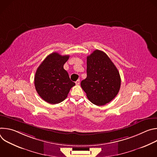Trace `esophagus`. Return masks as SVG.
Segmentation results:
<instances>
[{"label":"esophagus","instance_id":"obj_1","mask_svg":"<svg viewBox=\"0 0 157 157\" xmlns=\"http://www.w3.org/2000/svg\"><path fill=\"white\" fill-rule=\"evenodd\" d=\"M75 83H76V85H79V83H80V80H79V79H78V80L75 82Z\"/></svg>","mask_w":157,"mask_h":157}]
</instances>
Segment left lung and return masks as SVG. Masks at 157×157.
<instances>
[{"label": "left lung", "mask_w": 157, "mask_h": 157, "mask_svg": "<svg viewBox=\"0 0 157 157\" xmlns=\"http://www.w3.org/2000/svg\"><path fill=\"white\" fill-rule=\"evenodd\" d=\"M121 79L118 70L102 51L96 50L87 56V78L81 86L87 98L96 105H104L118 94Z\"/></svg>", "instance_id": "left-lung-1"}]
</instances>
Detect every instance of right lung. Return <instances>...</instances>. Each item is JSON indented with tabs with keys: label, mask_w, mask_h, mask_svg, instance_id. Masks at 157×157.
<instances>
[{
	"label": "right lung",
	"mask_w": 157,
	"mask_h": 157,
	"mask_svg": "<svg viewBox=\"0 0 157 157\" xmlns=\"http://www.w3.org/2000/svg\"><path fill=\"white\" fill-rule=\"evenodd\" d=\"M69 55L62 56L54 52L40 64L35 76V86L38 95L48 103L58 104L63 101L75 83L63 68Z\"/></svg>",
	"instance_id": "obj_1"
}]
</instances>
